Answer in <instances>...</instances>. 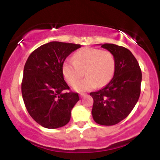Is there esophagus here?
<instances>
[{"label": "esophagus", "instance_id": "1", "mask_svg": "<svg viewBox=\"0 0 160 160\" xmlns=\"http://www.w3.org/2000/svg\"><path fill=\"white\" fill-rule=\"evenodd\" d=\"M84 95H86L85 93H80V97H83Z\"/></svg>", "mask_w": 160, "mask_h": 160}]
</instances>
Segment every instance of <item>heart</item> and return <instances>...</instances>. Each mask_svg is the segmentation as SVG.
Instances as JSON below:
<instances>
[{
  "instance_id": "b5f03b06",
  "label": "heart",
  "mask_w": 160,
  "mask_h": 160,
  "mask_svg": "<svg viewBox=\"0 0 160 160\" xmlns=\"http://www.w3.org/2000/svg\"><path fill=\"white\" fill-rule=\"evenodd\" d=\"M114 56L109 51L86 47L77 51L73 61L66 60L62 71L66 82L72 86L82 77L87 78L74 86L77 91H88L98 86L102 87L111 81L115 71Z\"/></svg>"
}]
</instances>
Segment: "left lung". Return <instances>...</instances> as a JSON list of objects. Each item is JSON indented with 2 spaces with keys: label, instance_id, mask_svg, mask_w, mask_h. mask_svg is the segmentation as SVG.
I'll return each mask as SVG.
<instances>
[{
  "label": "left lung",
  "instance_id": "1",
  "mask_svg": "<svg viewBox=\"0 0 160 160\" xmlns=\"http://www.w3.org/2000/svg\"><path fill=\"white\" fill-rule=\"evenodd\" d=\"M114 56L113 78L103 89L90 92L93 120L102 126H113L124 120L138 101L142 74L138 62L128 49L113 43L102 44Z\"/></svg>",
  "mask_w": 160,
  "mask_h": 160
}]
</instances>
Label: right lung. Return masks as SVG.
I'll use <instances>...</instances> for the list:
<instances>
[{"label":"right lung","mask_w":160,"mask_h":160,"mask_svg":"<svg viewBox=\"0 0 160 160\" xmlns=\"http://www.w3.org/2000/svg\"><path fill=\"white\" fill-rule=\"evenodd\" d=\"M80 44L52 41L33 51L25 62L22 95L25 108L34 120L47 128L62 127L80 100L69 90L62 68L65 58Z\"/></svg>","instance_id":"add662e5"}]
</instances>
